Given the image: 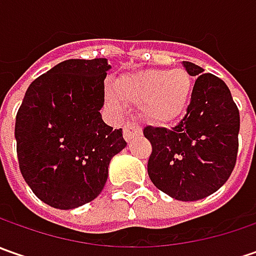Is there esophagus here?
I'll return each mask as SVG.
<instances>
[{"label":"esophagus","instance_id":"esophagus-1","mask_svg":"<svg viewBox=\"0 0 256 256\" xmlns=\"http://www.w3.org/2000/svg\"><path fill=\"white\" fill-rule=\"evenodd\" d=\"M141 132H142V130H141V126L136 122H128L125 124V126H124V138H125V141H131L134 136L141 135Z\"/></svg>","mask_w":256,"mask_h":256}]
</instances>
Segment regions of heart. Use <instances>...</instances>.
Masks as SVG:
<instances>
[{"label":"heart","instance_id":"1","mask_svg":"<svg viewBox=\"0 0 256 256\" xmlns=\"http://www.w3.org/2000/svg\"><path fill=\"white\" fill-rule=\"evenodd\" d=\"M116 92L128 104L140 105L148 122L171 125L186 112L194 92V78L184 68L145 70L121 76ZM108 102L114 110H124V104L115 94H108Z\"/></svg>","mask_w":256,"mask_h":256}]
</instances>
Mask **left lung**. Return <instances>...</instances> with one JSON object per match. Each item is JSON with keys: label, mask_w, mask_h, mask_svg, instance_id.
Returning <instances> with one entry per match:
<instances>
[{"label": "left lung", "mask_w": 256, "mask_h": 256, "mask_svg": "<svg viewBox=\"0 0 256 256\" xmlns=\"http://www.w3.org/2000/svg\"><path fill=\"white\" fill-rule=\"evenodd\" d=\"M198 76L185 116L172 130L144 128L152 145L148 175L152 184L178 201H198L216 192L231 176L238 154L240 111L221 78L204 74L182 61Z\"/></svg>", "instance_id": "8db88e82"}]
</instances>
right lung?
Wrapping results in <instances>:
<instances>
[{"mask_svg": "<svg viewBox=\"0 0 256 256\" xmlns=\"http://www.w3.org/2000/svg\"><path fill=\"white\" fill-rule=\"evenodd\" d=\"M106 58L66 60L28 86L15 118L20 170L45 204L74 210L95 200L114 155L126 146L122 130L102 121Z\"/></svg>", "mask_w": 256, "mask_h": 256, "instance_id": "add662e5", "label": "right lung"}]
</instances>
